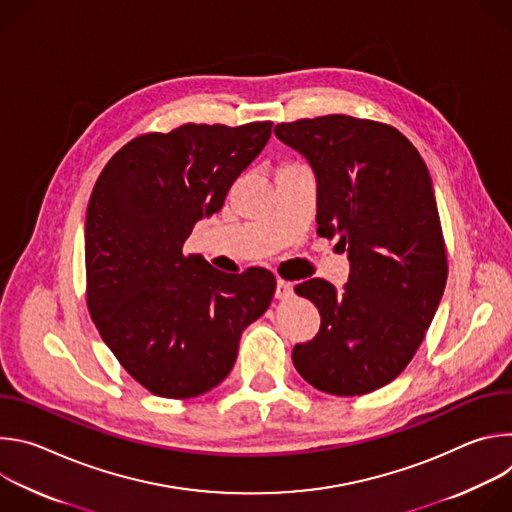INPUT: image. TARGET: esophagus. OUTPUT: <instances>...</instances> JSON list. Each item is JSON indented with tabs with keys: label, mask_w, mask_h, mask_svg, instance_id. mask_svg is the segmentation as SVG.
Segmentation results:
<instances>
[{
	"label": "esophagus",
	"mask_w": 512,
	"mask_h": 512,
	"mask_svg": "<svg viewBox=\"0 0 512 512\" xmlns=\"http://www.w3.org/2000/svg\"><path fill=\"white\" fill-rule=\"evenodd\" d=\"M294 296V285L285 279H277V287H275V298L277 300H287Z\"/></svg>",
	"instance_id": "1"
}]
</instances>
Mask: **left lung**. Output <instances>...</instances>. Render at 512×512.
<instances>
[{
  "mask_svg": "<svg viewBox=\"0 0 512 512\" xmlns=\"http://www.w3.org/2000/svg\"><path fill=\"white\" fill-rule=\"evenodd\" d=\"M318 186V235L338 237L348 283L296 285L320 312L291 360L318 391L352 397L397 379L417 352L448 279L446 243L427 166L395 127L348 115L279 123Z\"/></svg>",
  "mask_w": 512,
  "mask_h": 512,
  "instance_id": "1",
  "label": "left lung"
}]
</instances>
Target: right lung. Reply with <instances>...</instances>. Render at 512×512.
<instances>
[{
  "mask_svg": "<svg viewBox=\"0 0 512 512\" xmlns=\"http://www.w3.org/2000/svg\"><path fill=\"white\" fill-rule=\"evenodd\" d=\"M271 125L186 123L139 135L93 188L87 306L121 367L158 397L190 399L223 383L243 330L273 300L271 271L233 275L184 253L194 225L223 208L233 182L261 154Z\"/></svg>",
  "mask_w": 512,
  "mask_h": 512,
  "instance_id": "right-lung-1",
  "label": "right lung"
}]
</instances>
